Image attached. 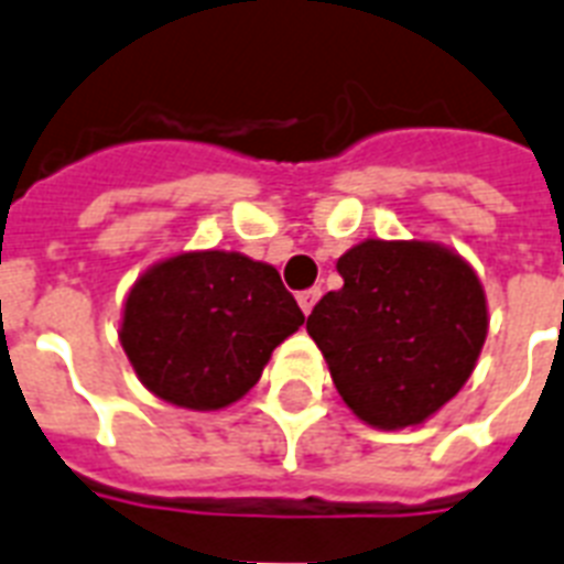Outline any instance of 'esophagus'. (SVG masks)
<instances>
[{
  "label": "esophagus",
  "instance_id": "esophagus-1",
  "mask_svg": "<svg viewBox=\"0 0 564 564\" xmlns=\"http://www.w3.org/2000/svg\"><path fill=\"white\" fill-rule=\"evenodd\" d=\"M318 297H322V290H318V286H313V290H304L301 295H297V304H301L304 315L313 313V306L318 304Z\"/></svg>",
  "mask_w": 564,
  "mask_h": 564
}]
</instances>
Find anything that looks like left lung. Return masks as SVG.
Returning a JSON list of instances; mask_svg holds the SVG:
<instances>
[{"mask_svg": "<svg viewBox=\"0 0 564 564\" xmlns=\"http://www.w3.org/2000/svg\"><path fill=\"white\" fill-rule=\"evenodd\" d=\"M345 286L315 304L306 333L341 400L377 429L420 425L473 373L487 338L478 274L437 242L365 240L338 258Z\"/></svg>", "mask_w": 564, "mask_h": 564, "instance_id": "obj_1", "label": "left lung"}]
</instances>
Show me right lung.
<instances>
[{"instance_id": "obj_1", "label": "right lung", "mask_w": 564, "mask_h": 564, "mask_svg": "<svg viewBox=\"0 0 564 564\" xmlns=\"http://www.w3.org/2000/svg\"><path fill=\"white\" fill-rule=\"evenodd\" d=\"M301 324L278 269L237 251H187L135 281L121 345L155 397L217 411L254 388L274 347Z\"/></svg>"}]
</instances>
